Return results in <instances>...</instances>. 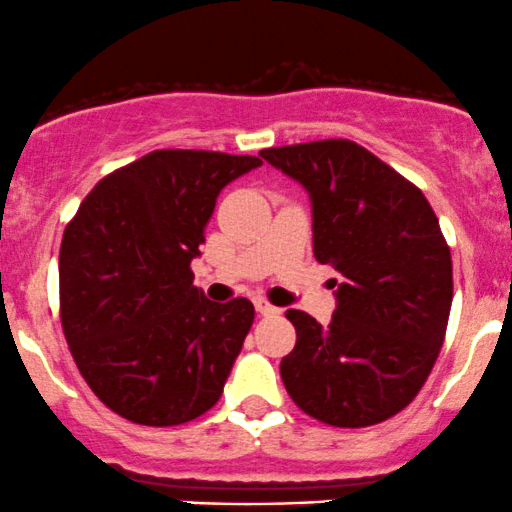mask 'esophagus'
Masks as SVG:
<instances>
[{"label":"esophagus","mask_w":512,"mask_h":512,"mask_svg":"<svg viewBox=\"0 0 512 512\" xmlns=\"http://www.w3.org/2000/svg\"><path fill=\"white\" fill-rule=\"evenodd\" d=\"M254 304H256V312L263 314V317H271V314H280V309L275 307V304L268 302L266 297H256Z\"/></svg>","instance_id":"1"}]
</instances>
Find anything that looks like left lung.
Here are the masks:
<instances>
[{
    "mask_svg": "<svg viewBox=\"0 0 512 512\" xmlns=\"http://www.w3.org/2000/svg\"><path fill=\"white\" fill-rule=\"evenodd\" d=\"M261 157L307 188L314 256L343 278L329 326L285 312L297 331L280 363L287 394L326 426L387 421L416 399L445 341L452 256L438 217L416 183L353 140Z\"/></svg>",
    "mask_w": 512,
    "mask_h": 512,
    "instance_id": "left-lung-1",
    "label": "left lung"
}]
</instances>
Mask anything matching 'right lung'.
<instances>
[{"label":"right lung","instance_id":"1","mask_svg":"<svg viewBox=\"0 0 512 512\" xmlns=\"http://www.w3.org/2000/svg\"><path fill=\"white\" fill-rule=\"evenodd\" d=\"M249 154L154 149L96 183L60 246L67 346L103 404L132 423L181 426L217 404L254 304L210 302L191 261L229 181Z\"/></svg>","mask_w":512,"mask_h":512}]
</instances>
